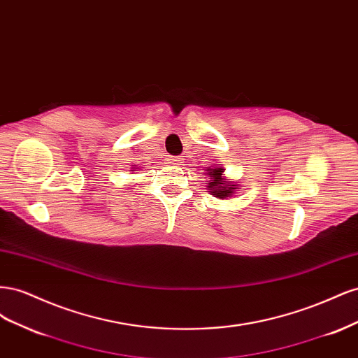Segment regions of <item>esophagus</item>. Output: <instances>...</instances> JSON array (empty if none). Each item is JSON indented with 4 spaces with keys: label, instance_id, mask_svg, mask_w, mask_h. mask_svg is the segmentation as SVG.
I'll use <instances>...</instances> for the list:
<instances>
[{
    "label": "esophagus",
    "instance_id": "esophagus-1",
    "mask_svg": "<svg viewBox=\"0 0 358 358\" xmlns=\"http://www.w3.org/2000/svg\"><path fill=\"white\" fill-rule=\"evenodd\" d=\"M167 161L170 162V164H180L182 158H180V157H169Z\"/></svg>",
    "mask_w": 358,
    "mask_h": 358
}]
</instances>
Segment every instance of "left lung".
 <instances>
[{
  "label": "left lung",
  "mask_w": 358,
  "mask_h": 358,
  "mask_svg": "<svg viewBox=\"0 0 358 358\" xmlns=\"http://www.w3.org/2000/svg\"><path fill=\"white\" fill-rule=\"evenodd\" d=\"M224 170L225 169H222L221 166H213V167L206 169V171H208V176H209L208 189L213 197L221 199V200L234 196L237 187H239L237 183H231L222 176Z\"/></svg>",
  "instance_id": "obj_1"
}]
</instances>
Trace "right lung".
Wrapping results in <instances>:
<instances>
[{
    "label": "right lung",
    "mask_w": 358,
    "mask_h": 358,
    "mask_svg": "<svg viewBox=\"0 0 358 358\" xmlns=\"http://www.w3.org/2000/svg\"><path fill=\"white\" fill-rule=\"evenodd\" d=\"M133 171H134V170H133Z\"/></svg>",
    "instance_id": "1"
}]
</instances>
